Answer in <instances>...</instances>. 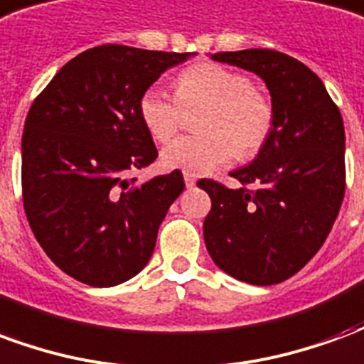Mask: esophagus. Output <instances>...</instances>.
Segmentation results:
<instances>
[{
    "label": "esophagus",
    "mask_w": 364,
    "mask_h": 364,
    "mask_svg": "<svg viewBox=\"0 0 364 364\" xmlns=\"http://www.w3.org/2000/svg\"><path fill=\"white\" fill-rule=\"evenodd\" d=\"M183 177H185V185H187V187H195V183H197V177H195V175L185 173Z\"/></svg>",
    "instance_id": "obj_1"
}]
</instances>
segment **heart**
<instances>
[{"label":"heart","mask_w":364,"mask_h":364,"mask_svg":"<svg viewBox=\"0 0 364 364\" xmlns=\"http://www.w3.org/2000/svg\"><path fill=\"white\" fill-rule=\"evenodd\" d=\"M177 99L151 85L138 99L140 120L158 142H167L181 127V105L205 103L198 122L205 134L181 136L167 144L161 161L167 169L185 173H210L230 159L252 158L273 130V107L252 80L237 70L198 62L177 75Z\"/></svg>","instance_id":"heart-1"}]
</instances>
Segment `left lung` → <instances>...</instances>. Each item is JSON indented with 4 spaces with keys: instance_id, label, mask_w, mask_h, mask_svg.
Returning a JSON list of instances; mask_svg holds the SVG:
<instances>
[{
    "instance_id": "left-lung-1",
    "label": "left lung",
    "mask_w": 364,
    "mask_h": 364,
    "mask_svg": "<svg viewBox=\"0 0 364 364\" xmlns=\"http://www.w3.org/2000/svg\"><path fill=\"white\" fill-rule=\"evenodd\" d=\"M216 62L259 75L273 105V130L250 166L232 171L228 189L200 179L213 208L206 250L218 267L250 284H277L318 253L345 195L341 112L312 70L269 48L218 52ZM252 185V189L247 187Z\"/></svg>"
}]
</instances>
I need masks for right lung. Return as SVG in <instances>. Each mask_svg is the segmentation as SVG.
Instances as JSON below:
<instances>
[{
    "mask_svg": "<svg viewBox=\"0 0 364 364\" xmlns=\"http://www.w3.org/2000/svg\"><path fill=\"white\" fill-rule=\"evenodd\" d=\"M191 52L103 44L77 54L25 120L23 205L46 255L75 281L114 287L150 261L161 220L185 189L179 169L138 185L158 158L138 99Z\"/></svg>",
    "mask_w": 364,
    "mask_h": 364,
    "instance_id": "obj_1",
    "label": "right lung"
}]
</instances>
